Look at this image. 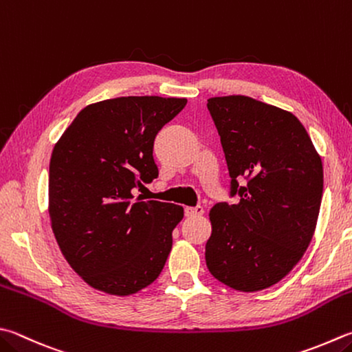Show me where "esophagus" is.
Returning a JSON list of instances; mask_svg holds the SVG:
<instances>
[{
	"instance_id": "esophagus-1",
	"label": "esophagus",
	"mask_w": 352,
	"mask_h": 352,
	"mask_svg": "<svg viewBox=\"0 0 352 352\" xmlns=\"http://www.w3.org/2000/svg\"><path fill=\"white\" fill-rule=\"evenodd\" d=\"M204 214V208L201 205H197V207H185V216L188 217H195V216H201Z\"/></svg>"
}]
</instances>
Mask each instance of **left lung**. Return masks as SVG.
Masks as SVG:
<instances>
[{"label":"left lung","mask_w":352,"mask_h":352,"mask_svg":"<svg viewBox=\"0 0 352 352\" xmlns=\"http://www.w3.org/2000/svg\"><path fill=\"white\" fill-rule=\"evenodd\" d=\"M207 107L231 195L241 199L210 210L205 261L219 282L254 293L280 282L307 251L320 211L322 159L291 111L243 95L210 98Z\"/></svg>","instance_id":"obj_1"}]
</instances>
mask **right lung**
<instances>
[{
  "mask_svg": "<svg viewBox=\"0 0 352 352\" xmlns=\"http://www.w3.org/2000/svg\"><path fill=\"white\" fill-rule=\"evenodd\" d=\"M187 99L121 96L84 107L52 151L49 216L61 253L91 288L130 296L161 274L181 205L135 199L157 177L153 142Z\"/></svg>",
  "mask_w": 352,
  "mask_h": 352,
  "instance_id": "right-lung-1",
  "label": "right lung"
}]
</instances>
